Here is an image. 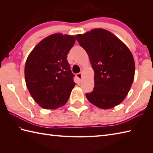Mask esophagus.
Listing matches in <instances>:
<instances>
[{
    "instance_id": "esophagus-1",
    "label": "esophagus",
    "mask_w": 153,
    "mask_h": 153,
    "mask_svg": "<svg viewBox=\"0 0 153 153\" xmlns=\"http://www.w3.org/2000/svg\"><path fill=\"white\" fill-rule=\"evenodd\" d=\"M76 77L78 78L80 81H82V73H78L76 74Z\"/></svg>"
}]
</instances>
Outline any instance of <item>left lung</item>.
<instances>
[{"instance_id": "obj_1", "label": "left lung", "mask_w": 153, "mask_h": 153, "mask_svg": "<svg viewBox=\"0 0 153 153\" xmlns=\"http://www.w3.org/2000/svg\"><path fill=\"white\" fill-rule=\"evenodd\" d=\"M76 38L89 55L95 72V85L91 93H86L87 100L102 109L120 105L134 79L135 62L130 50L104 29H94Z\"/></svg>"}]
</instances>
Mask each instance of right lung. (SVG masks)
Returning <instances> with one entry per match:
<instances>
[{
    "instance_id": "add662e5",
    "label": "right lung",
    "mask_w": 153,
    "mask_h": 153,
    "mask_svg": "<svg viewBox=\"0 0 153 153\" xmlns=\"http://www.w3.org/2000/svg\"><path fill=\"white\" fill-rule=\"evenodd\" d=\"M74 35L54 33L41 41L25 62V80L30 95L45 109H56L68 101L76 85L67 60Z\"/></svg>"
}]
</instances>
